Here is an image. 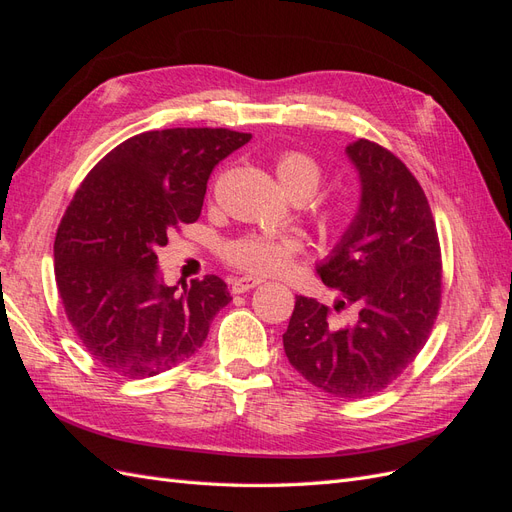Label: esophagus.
<instances>
[{
	"label": "esophagus",
	"mask_w": 512,
	"mask_h": 512,
	"mask_svg": "<svg viewBox=\"0 0 512 512\" xmlns=\"http://www.w3.org/2000/svg\"><path fill=\"white\" fill-rule=\"evenodd\" d=\"M258 284H262V280H258V277H250V275L237 277V280H232V292L241 294V292H247V290L256 288Z\"/></svg>",
	"instance_id": "obj_1"
}]
</instances>
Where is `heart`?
Instances as JSON below:
<instances>
[{"mask_svg": "<svg viewBox=\"0 0 512 512\" xmlns=\"http://www.w3.org/2000/svg\"><path fill=\"white\" fill-rule=\"evenodd\" d=\"M273 170L280 179L286 194L294 200L312 198L324 181L322 164L299 149H286L277 153L273 160ZM314 222L320 235L329 239L346 237L354 226L356 211L342 198L324 200L314 207ZM303 252V243L290 235H243L224 245L222 258L228 265L247 273L275 275L290 269L299 254Z\"/></svg>", "mask_w": 512, "mask_h": 512, "instance_id": "b5f03b06", "label": "heart"}]
</instances>
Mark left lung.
Here are the masks:
<instances>
[{
    "label": "left lung",
    "mask_w": 512,
    "mask_h": 512,
    "mask_svg": "<svg viewBox=\"0 0 512 512\" xmlns=\"http://www.w3.org/2000/svg\"><path fill=\"white\" fill-rule=\"evenodd\" d=\"M361 175L354 226L324 265L320 280L352 306L339 328L329 305L297 297L284 350L290 365L320 391L363 399L386 389L427 344L442 301V252L421 183L395 153L365 141L348 145Z\"/></svg>",
    "instance_id": "left-lung-1"
}]
</instances>
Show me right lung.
<instances>
[{
    "instance_id": "add662e5",
    "label": "right lung",
    "mask_w": 512,
    "mask_h": 512,
    "mask_svg": "<svg viewBox=\"0 0 512 512\" xmlns=\"http://www.w3.org/2000/svg\"><path fill=\"white\" fill-rule=\"evenodd\" d=\"M252 134L170 128L136 134L89 170L55 235V282L85 350L104 369L149 378L205 344L232 301L218 275L162 284L158 247L203 209L215 164Z\"/></svg>"
}]
</instances>
